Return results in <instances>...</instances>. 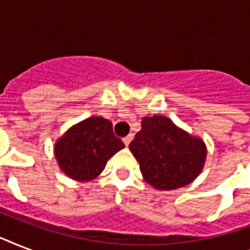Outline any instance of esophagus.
Listing matches in <instances>:
<instances>
[{
  "instance_id": "obj_1",
  "label": "esophagus",
  "mask_w": 250,
  "mask_h": 250,
  "mask_svg": "<svg viewBox=\"0 0 250 250\" xmlns=\"http://www.w3.org/2000/svg\"><path fill=\"white\" fill-rule=\"evenodd\" d=\"M132 137H133L132 135H128V136L123 137V143H125V146H128L129 143H131V141H132Z\"/></svg>"
}]
</instances>
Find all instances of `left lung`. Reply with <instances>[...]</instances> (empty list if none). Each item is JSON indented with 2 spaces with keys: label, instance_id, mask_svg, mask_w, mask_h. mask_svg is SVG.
Returning a JSON list of instances; mask_svg holds the SVG:
<instances>
[{
  "label": "left lung",
  "instance_id": "1",
  "mask_svg": "<svg viewBox=\"0 0 250 250\" xmlns=\"http://www.w3.org/2000/svg\"><path fill=\"white\" fill-rule=\"evenodd\" d=\"M129 150L145 180L161 190L189 184L201 172L206 158L204 141L162 115L143 118L140 132L131 141Z\"/></svg>",
  "mask_w": 250,
  "mask_h": 250
}]
</instances>
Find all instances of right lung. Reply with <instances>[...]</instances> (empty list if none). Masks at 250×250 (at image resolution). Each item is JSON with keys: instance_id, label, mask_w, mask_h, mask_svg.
<instances>
[{"instance_id": "add662e5", "label": "right lung", "mask_w": 250, "mask_h": 250, "mask_svg": "<svg viewBox=\"0 0 250 250\" xmlns=\"http://www.w3.org/2000/svg\"><path fill=\"white\" fill-rule=\"evenodd\" d=\"M125 148L114 135L111 122L90 117L68 129L54 146L61 170L74 180L89 182L105 168L109 158Z\"/></svg>"}]
</instances>
